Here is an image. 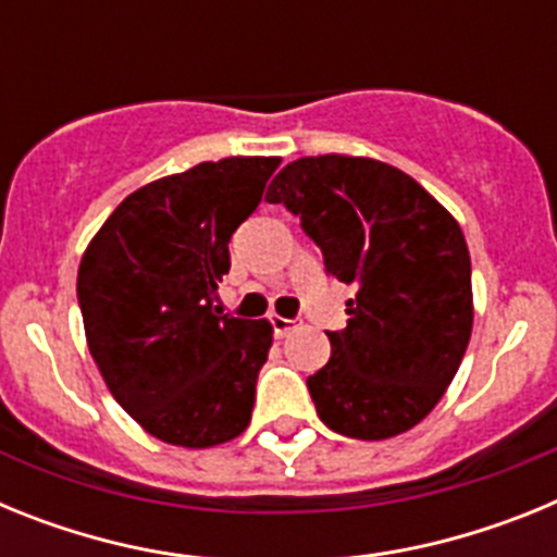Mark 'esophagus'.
I'll return each instance as SVG.
<instances>
[{
	"label": "esophagus",
	"instance_id": "34e87169",
	"mask_svg": "<svg viewBox=\"0 0 557 557\" xmlns=\"http://www.w3.org/2000/svg\"><path fill=\"white\" fill-rule=\"evenodd\" d=\"M270 323H273L275 337H287L289 332H295V329H298V321H293V318H282V314H273V318H270Z\"/></svg>",
	"mask_w": 557,
	"mask_h": 557
}]
</instances>
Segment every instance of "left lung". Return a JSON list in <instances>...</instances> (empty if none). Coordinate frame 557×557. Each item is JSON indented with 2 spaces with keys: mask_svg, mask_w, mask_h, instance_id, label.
Masks as SVG:
<instances>
[{
  "mask_svg": "<svg viewBox=\"0 0 557 557\" xmlns=\"http://www.w3.org/2000/svg\"><path fill=\"white\" fill-rule=\"evenodd\" d=\"M301 218L326 273L354 287L332 357L307 379L329 430L385 441L421 424L451 385L474 326L460 225L407 172L366 156H307L268 189Z\"/></svg>",
  "mask_w": 557,
  "mask_h": 557,
  "instance_id": "8db88e82",
  "label": "left lung"
}]
</instances>
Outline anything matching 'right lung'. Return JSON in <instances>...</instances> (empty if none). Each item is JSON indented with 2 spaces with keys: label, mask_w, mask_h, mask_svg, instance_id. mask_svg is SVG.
<instances>
[{
  "label": "right lung",
  "mask_w": 557,
  "mask_h": 557,
  "mask_svg": "<svg viewBox=\"0 0 557 557\" xmlns=\"http://www.w3.org/2000/svg\"><path fill=\"white\" fill-rule=\"evenodd\" d=\"M282 159L203 161L127 195L88 243L77 301L108 391L152 437L184 449L234 441L250 424L270 321L214 307L228 243L262 203Z\"/></svg>",
  "instance_id": "obj_1"
}]
</instances>
